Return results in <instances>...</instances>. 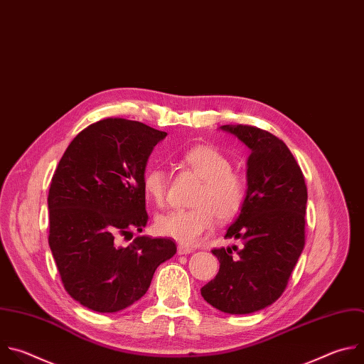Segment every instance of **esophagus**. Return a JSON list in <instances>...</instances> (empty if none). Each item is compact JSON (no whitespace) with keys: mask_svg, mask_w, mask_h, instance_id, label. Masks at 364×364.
Listing matches in <instances>:
<instances>
[{"mask_svg":"<svg viewBox=\"0 0 364 364\" xmlns=\"http://www.w3.org/2000/svg\"><path fill=\"white\" fill-rule=\"evenodd\" d=\"M193 250L192 248H186V247H178V254L179 255H188V254H192Z\"/></svg>","mask_w":364,"mask_h":364,"instance_id":"34e87169","label":"esophagus"}]
</instances>
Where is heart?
I'll return each instance as SVG.
<instances>
[{"mask_svg": "<svg viewBox=\"0 0 364 364\" xmlns=\"http://www.w3.org/2000/svg\"><path fill=\"white\" fill-rule=\"evenodd\" d=\"M186 165L202 179L193 205L188 210H172L156 218V231L182 245H196L218 220L230 221L237 216L247 199V181L232 172L231 161L218 149L208 144H198L185 155ZM143 189L146 195L162 206L166 196V173L155 166L143 176Z\"/></svg>", "mask_w": 364, "mask_h": 364, "instance_id": "obj_1", "label": "heart"}]
</instances>
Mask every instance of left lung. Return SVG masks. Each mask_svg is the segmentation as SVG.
I'll return each mask as SVG.
<instances>
[{"label": "left lung", "mask_w": 364, "mask_h": 364, "mask_svg": "<svg viewBox=\"0 0 364 364\" xmlns=\"http://www.w3.org/2000/svg\"><path fill=\"white\" fill-rule=\"evenodd\" d=\"M221 130L251 151L247 199L225 234L241 247L212 250L220 271L200 294L223 313L251 314L279 299L303 252L307 186L293 154L274 134L244 124Z\"/></svg>", "instance_id": "8db88e82"}]
</instances>
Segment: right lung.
I'll list each match as a JSON object with an SVG mask.
<instances>
[{
  "label": "right lung",
  "instance_id": "obj_1",
  "mask_svg": "<svg viewBox=\"0 0 364 364\" xmlns=\"http://www.w3.org/2000/svg\"><path fill=\"white\" fill-rule=\"evenodd\" d=\"M166 132L105 119L71 140L48 191V244L65 291L97 313H117L146 294L156 268L176 254L168 238L119 237L148 224L143 176Z\"/></svg>",
  "mask_w": 364,
  "mask_h": 364
}]
</instances>
